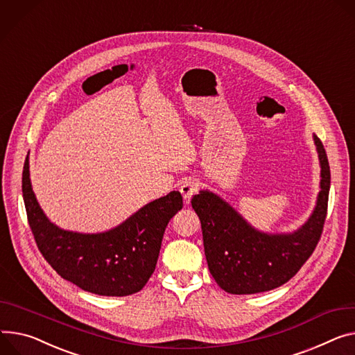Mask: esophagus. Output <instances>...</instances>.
I'll list each match as a JSON object with an SVG mask.
<instances>
[{"instance_id":"1","label":"esophagus","mask_w":355,"mask_h":355,"mask_svg":"<svg viewBox=\"0 0 355 355\" xmlns=\"http://www.w3.org/2000/svg\"><path fill=\"white\" fill-rule=\"evenodd\" d=\"M199 189V180L198 179H193V178H187L182 182L180 184V193L184 199L186 203H189V200L192 199V196L198 192Z\"/></svg>"}]
</instances>
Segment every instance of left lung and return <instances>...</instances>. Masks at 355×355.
<instances>
[{"label": "left lung", "instance_id": "1", "mask_svg": "<svg viewBox=\"0 0 355 355\" xmlns=\"http://www.w3.org/2000/svg\"><path fill=\"white\" fill-rule=\"evenodd\" d=\"M321 180L309 220L293 233H264L243 219L226 200L209 190L192 198L198 213L210 275L230 294H254L287 283L313 254L321 237L330 192V165L314 135Z\"/></svg>", "mask_w": 355, "mask_h": 355}]
</instances>
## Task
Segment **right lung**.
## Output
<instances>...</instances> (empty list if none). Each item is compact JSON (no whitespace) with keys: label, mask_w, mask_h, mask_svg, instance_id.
<instances>
[{"label":"right lung","mask_w":355,"mask_h":355,"mask_svg":"<svg viewBox=\"0 0 355 355\" xmlns=\"http://www.w3.org/2000/svg\"><path fill=\"white\" fill-rule=\"evenodd\" d=\"M28 223L44 259L58 275L85 291L123 297L138 293L155 271L163 233L183 207L180 192L159 198L103 233H76L49 222L33 192L28 156L22 171Z\"/></svg>","instance_id":"obj_1"}]
</instances>
